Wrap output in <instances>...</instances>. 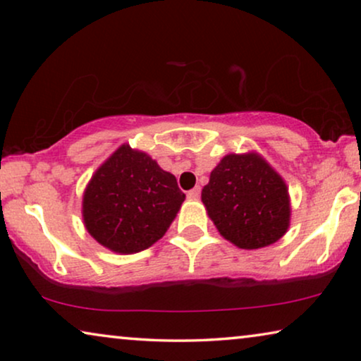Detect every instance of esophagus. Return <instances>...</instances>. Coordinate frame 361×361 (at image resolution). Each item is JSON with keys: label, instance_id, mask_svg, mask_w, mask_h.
<instances>
[{"label": "esophagus", "instance_id": "34e87169", "mask_svg": "<svg viewBox=\"0 0 361 361\" xmlns=\"http://www.w3.org/2000/svg\"><path fill=\"white\" fill-rule=\"evenodd\" d=\"M200 197V187H194V189L187 192V199L190 200H197Z\"/></svg>", "mask_w": 361, "mask_h": 361}]
</instances>
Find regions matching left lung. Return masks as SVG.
<instances>
[{
    "label": "left lung",
    "instance_id": "8db88e82",
    "mask_svg": "<svg viewBox=\"0 0 361 361\" xmlns=\"http://www.w3.org/2000/svg\"><path fill=\"white\" fill-rule=\"evenodd\" d=\"M202 202L220 235L238 248H264L289 228L286 182L256 152L225 156L202 189Z\"/></svg>",
    "mask_w": 361,
    "mask_h": 361
}]
</instances>
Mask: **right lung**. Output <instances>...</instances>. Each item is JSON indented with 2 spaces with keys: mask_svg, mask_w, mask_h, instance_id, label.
I'll return each mask as SVG.
<instances>
[{
  "mask_svg": "<svg viewBox=\"0 0 361 361\" xmlns=\"http://www.w3.org/2000/svg\"><path fill=\"white\" fill-rule=\"evenodd\" d=\"M185 194L146 152L123 145L98 167L82 202L88 233L115 253L131 255L162 238Z\"/></svg>",
  "mask_w": 361,
  "mask_h": 361,
  "instance_id": "add662e5",
  "label": "right lung"
}]
</instances>
